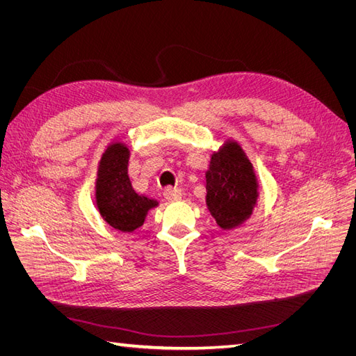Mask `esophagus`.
I'll return each instance as SVG.
<instances>
[{"label": "esophagus", "instance_id": "34e87169", "mask_svg": "<svg viewBox=\"0 0 356 356\" xmlns=\"http://www.w3.org/2000/svg\"><path fill=\"white\" fill-rule=\"evenodd\" d=\"M181 196H182V193H181V188H178V187H170L169 186V187L165 188V197L170 202L179 200Z\"/></svg>", "mask_w": 356, "mask_h": 356}]
</instances>
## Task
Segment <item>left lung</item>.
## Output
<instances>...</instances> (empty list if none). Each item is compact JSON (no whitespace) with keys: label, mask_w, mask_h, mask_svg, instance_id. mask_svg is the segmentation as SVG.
<instances>
[{"label":"left lung","mask_w":356,"mask_h":356,"mask_svg":"<svg viewBox=\"0 0 356 356\" xmlns=\"http://www.w3.org/2000/svg\"><path fill=\"white\" fill-rule=\"evenodd\" d=\"M257 179L238 144L227 143L215 153L207 170V204L221 229L230 230L251 215Z\"/></svg>","instance_id":"8db88e82"}]
</instances>
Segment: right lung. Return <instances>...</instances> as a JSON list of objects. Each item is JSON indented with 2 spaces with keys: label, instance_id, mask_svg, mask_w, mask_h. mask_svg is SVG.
<instances>
[{
  "label": "right lung",
  "instance_id": "obj_1",
  "mask_svg": "<svg viewBox=\"0 0 356 356\" xmlns=\"http://www.w3.org/2000/svg\"><path fill=\"white\" fill-rule=\"evenodd\" d=\"M129 152L122 144H113L106 149L96 182V202L104 220L120 232H134L144 224L156 202L134 191L127 175Z\"/></svg>",
  "mask_w": 356,
  "mask_h": 356
}]
</instances>
